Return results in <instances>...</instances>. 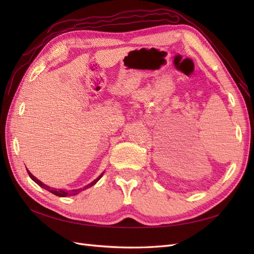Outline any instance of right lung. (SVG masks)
I'll use <instances>...</instances> for the list:
<instances>
[{"label": "right lung", "mask_w": 254, "mask_h": 254, "mask_svg": "<svg viewBox=\"0 0 254 254\" xmlns=\"http://www.w3.org/2000/svg\"><path fill=\"white\" fill-rule=\"evenodd\" d=\"M27 173H28V175H29V177L30 178H32L38 186H40L41 188H43V189H45L47 190H49V191H51L52 194H54V195H56V196H59V197H66V196H74V195H77L78 193H80V190H86V189H89V188H91V187H93L94 184L102 178V176L104 175V173H102L101 175H99L97 178L93 181V182H91V183H89L88 186H86L83 188V190L82 189H78V190H59V189H52V188H50V187H48L47 184H44V183H42L40 180H38L35 176H33L32 174L29 173V171H27Z\"/></svg>", "instance_id": "right-lung-1"}]
</instances>
